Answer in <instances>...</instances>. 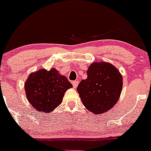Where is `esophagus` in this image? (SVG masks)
Returning a JSON list of instances; mask_svg holds the SVG:
<instances>
[{
    "label": "esophagus",
    "mask_w": 151,
    "mask_h": 151,
    "mask_svg": "<svg viewBox=\"0 0 151 151\" xmlns=\"http://www.w3.org/2000/svg\"><path fill=\"white\" fill-rule=\"evenodd\" d=\"M78 84H79V81H72V85H73V87L74 88V89H76V88H77Z\"/></svg>",
    "instance_id": "obj_1"
}]
</instances>
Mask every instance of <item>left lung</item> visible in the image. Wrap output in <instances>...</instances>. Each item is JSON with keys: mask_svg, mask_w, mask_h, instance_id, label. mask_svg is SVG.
I'll return each mask as SVG.
<instances>
[{"mask_svg": "<svg viewBox=\"0 0 151 151\" xmlns=\"http://www.w3.org/2000/svg\"><path fill=\"white\" fill-rule=\"evenodd\" d=\"M86 73L87 78L80 81L77 89L83 104L96 114L108 111L120 96L123 86L121 74L106 62L91 64Z\"/></svg>", "mask_w": 151, "mask_h": 151, "instance_id": "8db88e82", "label": "left lung"}]
</instances>
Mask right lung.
Here are the masks:
<instances>
[{"instance_id":"1","label":"right lung","mask_w":151,"mask_h":151,"mask_svg":"<svg viewBox=\"0 0 151 151\" xmlns=\"http://www.w3.org/2000/svg\"><path fill=\"white\" fill-rule=\"evenodd\" d=\"M72 87L67 77L56 69H45L31 74L25 84L27 98L36 110L49 113L62 103L65 93Z\"/></svg>"}]
</instances>
